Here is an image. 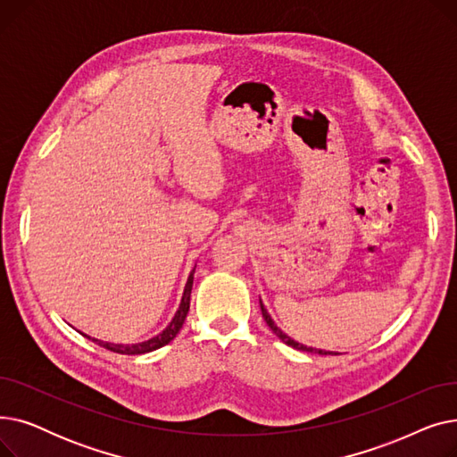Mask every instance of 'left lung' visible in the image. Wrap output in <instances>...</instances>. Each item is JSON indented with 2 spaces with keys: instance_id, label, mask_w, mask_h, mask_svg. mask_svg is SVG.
<instances>
[{
  "instance_id": "left-lung-1",
  "label": "left lung",
  "mask_w": 457,
  "mask_h": 457,
  "mask_svg": "<svg viewBox=\"0 0 457 457\" xmlns=\"http://www.w3.org/2000/svg\"><path fill=\"white\" fill-rule=\"evenodd\" d=\"M259 305H261V313H262V319H265V322L269 324V328L278 335V337L285 343V345H289V346H293V348H296V350H302V352H315V353H320V355H337L335 352H326V350H317V348H307V346H303V345H300V343H296V341H293L289 335H285L276 324H274V320L270 319V315L267 313V309H265V305H262L261 302H259Z\"/></svg>"
}]
</instances>
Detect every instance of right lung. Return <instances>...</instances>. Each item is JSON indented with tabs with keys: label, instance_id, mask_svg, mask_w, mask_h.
<instances>
[{
	"label": "right lung",
	"instance_id": "obj_1",
	"mask_svg": "<svg viewBox=\"0 0 457 457\" xmlns=\"http://www.w3.org/2000/svg\"><path fill=\"white\" fill-rule=\"evenodd\" d=\"M190 291H192V274L187 281V287H185V293H183V300H181V305H179V311L176 313L174 320L170 322V326H168L162 333H159L157 337L150 339V341H144V343H138V345H111V343H104V341H98V339H92L88 337L92 343L100 345L102 348L105 350H111V352H116V353H126V355H137V353H146V352H154L164 345H168L170 341H174L176 335L179 333V329L183 328L185 324V319H187V313H188V307H190ZM87 337V335H85Z\"/></svg>",
	"mask_w": 457,
	"mask_h": 457
}]
</instances>
